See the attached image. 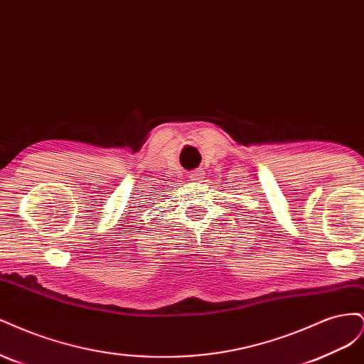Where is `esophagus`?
<instances>
[{
  "label": "esophagus",
  "mask_w": 364,
  "mask_h": 364,
  "mask_svg": "<svg viewBox=\"0 0 364 364\" xmlns=\"http://www.w3.org/2000/svg\"><path fill=\"white\" fill-rule=\"evenodd\" d=\"M203 176H205V173H203V170H193L191 173H190V181H202L203 179Z\"/></svg>",
  "instance_id": "1"
}]
</instances>
